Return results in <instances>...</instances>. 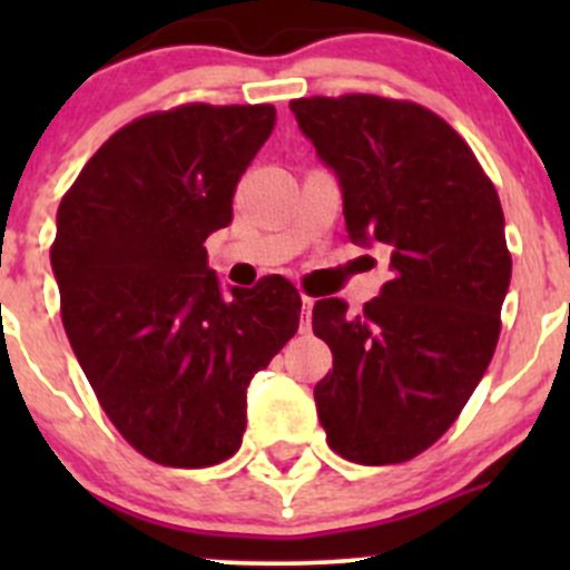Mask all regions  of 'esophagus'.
<instances>
[{"instance_id":"34e87169","label":"esophagus","mask_w":570,"mask_h":570,"mask_svg":"<svg viewBox=\"0 0 570 570\" xmlns=\"http://www.w3.org/2000/svg\"><path fill=\"white\" fill-rule=\"evenodd\" d=\"M312 308L314 301L312 297H303V312H301V333L312 331Z\"/></svg>"}]
</instances>
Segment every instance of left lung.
Segmentation results:
<instances>
[{
	"label": "left lung",
	"mask_w": 570,
	"mask_h": 570,
	"mask_svg": "<svg viewBox=\"0 0 570 570\" xmlns=\"http://www.w3.org/2000/svg\"><path fill=\"white\" fill-rule=\"evenodd\" d=\"M342 189L347 237L392 250L394 278L347 314L317 301L333 372L314 389L336 455L361 465L416 458L485 375L510 286L504 215L491 178L446 120L381 96L289 105Z\"/></svg>",
	"instance_id": "left-lung-1"
}]
</instances>
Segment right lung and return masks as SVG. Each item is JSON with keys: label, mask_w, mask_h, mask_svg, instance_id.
<instances>
[{"label": "right lung", "mask_w": 570, "mask_h": 570, "mask_svg": "<svg viewBox=\"0 0 570 570\" xmlns=\"http://www.w3.org/2000/svg\"><path fill=\"white\" fill-rule=\"evenodd\" d=\"M275 126V107L187 105L131 120L90 157L57 209L51 269L68 342L118 433L176 469L243 444L248 386L295 336L301 295L209 267L206 237Z\"/></svg>", "instance_id": "right-lung-1"}]
</instances>
